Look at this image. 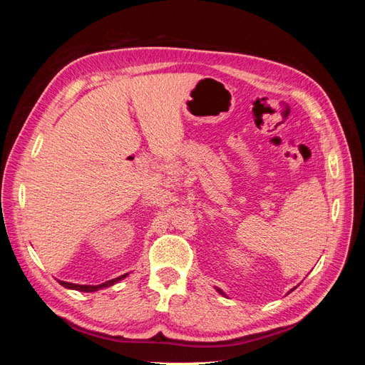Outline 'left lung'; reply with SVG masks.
<instances>
[{"mask_svg": "<svg viewBox=\"0 0 365 365\" xmlns=\"http://www.w3.org/2000/svg\"><path fill=\"white\" fill-rule=\"evenodd\" d=\"M217 292H219V294H222V295H225V294H224L222 291H220V289H217Z\"/></svg>", "mask_w": 365, "mask_h": 365, "instance_id": "1", "label": "left lung"}]
</instances>
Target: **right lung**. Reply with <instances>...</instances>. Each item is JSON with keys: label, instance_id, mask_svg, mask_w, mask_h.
I'll list each match as a JSON object with an SVG mask.
<instances>
[{"label": "right lung", "instance_id": "right-lung-1", "mask_svg": "<svg viewBox=\"0 0 365 365\" xmlns=\"http://www.w3.org/2000/svg\"><path fill=\"white\" fill-rule=\"evenodd\" d=\"M126 275L128 274H123V275H120V277H117V279L108 280V282H105L102 284H96V286H91V284H76V283L62 282V280H59V283L63 286V288H68V289H76V291H81V292H94V291H98V289H102V288H109V286H113L117 282H120L121 279H125Z\"/></svg>", "mask_w": 365, "mask_h": 365}]
</instances>
